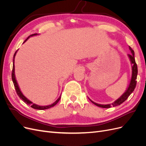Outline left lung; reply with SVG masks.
<instances>
[{
	"label": "left lung",
	"instance_id": "obj_1",
	"mask_svg": "<svg viewBox=\"0 0 146 146\" xmlns=\"http://www.w3.org/2000/svg\"><path fill=\"white\" fill-rule=\"evenodd\" d=\"M129 49L131 51V54H128L127 56L129 57L130 60V63L131 64V77L130 81V83L129 85V86L127 87V90L123 92V94L120 97V98H118L117 100H116L114 102L110 104H99L98 103H96L94 102L91 100L89 98L90 101L92 104H94L98 107H101V108H108L111 107H116V106L120 105L121 104H122L123 102L125 101L127 98H129V96L133 92L135 88L136 87V78H137V74H138V68H137V65L135 62V52L129 46Z\"/></svg>",
	"mask_w": 146,
	"mask_h": 146
}]
</instances>
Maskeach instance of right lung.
I'll return each mask as SVG.
<instances>
[{"label": "right lung", "mask_w": 146, "mask_h": 146, "mask_svg": "<svg viewBox=\"0 0 146 146\" xmlns=\"http://www.w3.org/2000/svg\"><path fill=\"white\" fill-rule=\"evenodd\" d=\"M36 35H38L37 33H35V34H33L32 35H30V36H29L27 39H25V41L23 43H24L25 41H27V40L30 37H32V36H36ZM17 50L15 52V54L14 55V56H13V70H12V74H11L12 80H13V84H14V86H15V90H16V91L17 92V95L19 96L20 99H21L22 100H23L25 104H27L29 105H31V107L34 108V109H36V110H46V109L50 108L51 107H53L57 103H58V102H59V100H60V99H61V95L58 98V99H57L54 104H52L49 105H46V106H41V105H38L37 104H33L32 101H30V100H29L27 98H26V97L23 94V92H21V91L20 90V88L19 86L18 83H17V82L16 76H15V56H16V54Z\"/></svg>", "instance_id": "add662e5"}]
</instances>
